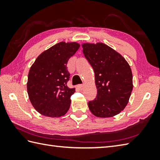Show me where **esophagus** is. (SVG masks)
I'll return each mask as SVG.
<instances>
[{
	"label": "esophagus",
	"mask_w": 160,
	"mask_h": 160,
	"mask_svg": "<svg viewBox=\"0 0 160 160\" xmlns=\"http://www.w3.org/2000/svg\"><path fill=\"white\" fill-rule=\"evenodd\" d=\"M83 87H84L83 84H78V85L77 86V88H78V89H79V90H82Z\"/></svg>",
	"instance_id": "34e87169"
}]
</instances>
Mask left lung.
<instances>
[{
  "label": "left lung",
  "instance_id": "obj_1",
  "mask_svg": "<svg viewBox=\"0 0 160 160\" xmlns=\"http://www.w3.org/2000/svg\"><path fill=\"white\" fill-rule=\"evenodd\" d=\"M83 53L93 67L97 88L96 99L88 103L98 118H111L127 106L132 90V74L120 53L102 42L83 43Z\"/></svg>",
  "mask_w": 160,
  "mask_h": 160
}]
</instances>
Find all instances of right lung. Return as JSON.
Wrapping results in <instances>:
<instances>
[{
  "mask_svg": "<svg viewBox=\"0 0 160 160\" xmlns=\"http://www.w3.org/2000/svg\"><path fill=\"white\" fill-rule=\"evenodd\" d=\"M80 47L76 42H60L38 56L30 68L27 89L29 100L42 115L58 118L65 115L76 92L67 83L70 74L67 62Z\"/></svg>",
  "mask_w": 160,
  "mask_h": 160,
  "instance_id": "obj_1",
  "label": "right lung"
}]
</instances>
